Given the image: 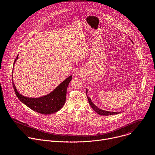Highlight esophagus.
Wrapping results in <instances>:
<instances>
[{
	"label": "esophagus",
	"mask_w": 155,
	"mask_h": 155,
	"mask_svg": "<svg viewBox=\"0 0 155 155\" xmlns=\"http://www.w3.org/2000/svg\"><path fill=\"white\" fill-rule=\"evenodd\" d=\"M75 74H76V75H79V73H78V72H75Z\"/></svg>",
	"instance_id": "obj_1"
}]
</instances>
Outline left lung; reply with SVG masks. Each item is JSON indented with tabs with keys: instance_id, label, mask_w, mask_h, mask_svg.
Instances as JSON below:
<instances>
[{
	"instance_id": "obj_1",
	"label": "left lung",
	"mask_w": 155,
	"mask_h": 155,
	"mask_svg": "<svg viewBox=\"0 0 155 155\" xmlns=\"http://www.w3.org/2000/svg\"><path fill=\"white\" fill-rule=\"evenodd\" d=\"M129 39L131 40L132 43H133V42H132V40H131L130 38H129ZM87 90H86V94H87ZM87 97L88 101H89V103H90L91 107H92V108L94 110V111H95L97 114H99V115H105V116L107 115V116H108V115H116V114H118L120 113V112H117L106 111V110L101 109V108H98L97 106H96V105L93 103V102H92L91 99H90V97H89L88 96H87Z\"/></svg>"
}]
</instances>
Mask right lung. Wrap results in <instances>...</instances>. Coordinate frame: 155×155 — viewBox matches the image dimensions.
<instances>
[{
  "mask_svg": "<svg viewBox=\"0 0 155 155\" xmlns=\"http://www.w3.org/2000/svg\"><path fill=\"white\" fill-rule=\"evenodd\" d=\"M18 58V55L14 61L13 69H14V65ZM72 78V75L68 77L48 94L40 97H28L21 94L18 91L13 83L12 74L13 89L19 100L34 111L43 115L56 113L63 107L65 102L67 88Z\"/></svg>",
  "mask_w": 155,
  "mask_h": 155,
  "instance_id": "obj_1",
  "label": "right lung"
}]
</instances>
